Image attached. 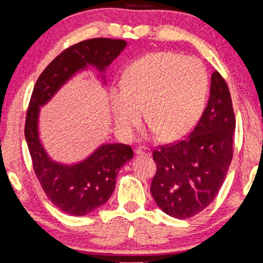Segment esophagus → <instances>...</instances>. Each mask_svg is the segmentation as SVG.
<instances>
[{
    "instance_id": "1",
    "label": "esophagus",
    "mask_w": 263,
    "mask_h": 263,
    "mask_svg": "<svg viewBox=\"0 0 263 263\" xmlns=\"http://www.w3.org/2000/svg\"><path fill=\"white\" fill-rule=\"evenodd\" d=\"M136 154L137 155H145V156H150L151 151L147 146H138L136 149Z\"/></svg>"
}]
</instances>
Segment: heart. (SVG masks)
Returning <instances> with one entry per match:
<instances>
[{
  "label": "heart",
  "mask_w": 263,
  "mask_h": 263,
  "mask_svg": "<svg viewBox=\"0 0 263 263\" xmlns=\"http://www.w3.org/2000/svg\"><path fill=\"white\" fill-rule=\"evenodd\" d=\"M209 75L198 58L174 52H155L127 69L124 83L110 88L109 103L114 123L131 136L144 114L155 133L179 139L192 131L204 112Z\"/></svg>",
  "instance_id": "1"
}]
</instances>
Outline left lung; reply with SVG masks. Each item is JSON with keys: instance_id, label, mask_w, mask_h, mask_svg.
<instances>
[{"instance_id": "1", "label": "left lung", "mask_w": 263, "mask_h": 263, "mask_svg": "<svg viewBox=\"0 0 263 263\" xmlns=\"http://www.w3.org/2000/svg\"><path fill=\"white\" fill-rule=\"evenodd\" d=\"M235 127L228 84L214 71L209 102L194 130L184 140L154 151L157 172L150 191L164 213L187 219L214 200L232 160Z\"/></svg>"}]
</instances>
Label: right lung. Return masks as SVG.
I'll return each instance as SVG.
<instances>
[{"label": "right lung", "instance_id": "add662e5", "mask_svg": "<svg viewBox=\"0 0 263 263\" xmlns=\"http://www.w3.org/2000/svg\"><path fill=\"white\" fill-rule=\"evenodd\" d=\"M123 39L94 38L70 46L53 59L36 81L29 101L25 138L33 168L47 198L63 212L86 216L102 206L113 194L117 175L133 158L131 146L103 143L86 158L73 163L54 161L39 137V116L43 106L79 72L93 66L106 84V69L125 50Z\"/></svg>", "mask_w": 263, "mask_h": 263}]
</instances>
